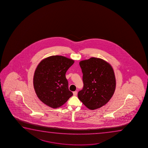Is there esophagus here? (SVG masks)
I'll return each mask as SVG.
<instances>
[{
    "mask_svg": "<svg viewBox=\"0 0 148 148\" xmlns=\"http://www.w3.org/2000/svg\"><path fill=\"white\" fill-rule=\"evenodd\" d=\"M73 95H77V91H74V92H73Z\"/></svg>",
    "mask_w": 148,
    "mask_h": 148,
    "instance_id": "esophagus-1",
    "label": "esophagus"
}]
</instances>
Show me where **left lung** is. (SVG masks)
<instances>
[{
	"instance_id": "8db88e82",
	"label": "left lung",
	"mask_w": 148,
	"mask_h": 148,
	"mask_svg": "<svg viewBox=\"0 0 148 148\" xmlns=\"http://www.w3.org/2000/svg\"><path fill=\"white\" fill-rule=\"evenodd\" d=\"M83 89L78 97L89 109L105 105L113 95L116 88L115 75L111 65L103 59L92 57L81 61Z\"/></svg>"
}]
</instances>
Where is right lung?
Returning a JSON list of instances; mask_svg holds the SVG:
<instances>
[{
  "label": "right lung",
  "instance_id": "right-lung-1",
  "mask_svg": "<svg viewBox=\"0 0 148 148\" xmlns=\"http://www.w3.org/2000/svg\"><path fill=\"white\" fill-rule=\"evenodd\" d=\"M74 63L72 59L52 56L39 63L34 74L33 86L37 97L43 103L56 109L73 95L68 88L65 74Z\"/></svg>",
  "mask_w": 148,
  "mask_h": 148
}]
</instances>
